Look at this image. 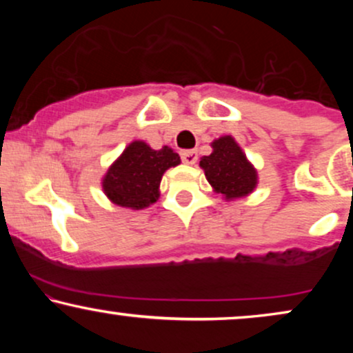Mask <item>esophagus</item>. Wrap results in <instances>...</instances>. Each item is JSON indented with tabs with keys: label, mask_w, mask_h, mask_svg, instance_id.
Returning <instances> with one entry per match:
<instances>
[{
	"label": "esophagus",
	"mask_w": 353,
	"mask_h": 353,
	"mask_svg": "<svg viewBox=\"0 0 353 353\" xmlns=\"http://www.w3.org/2000/svg\"><path fill=\"white\" fill-rule=\"evenodd\" d=\"M181 159L184 164H196L197 154H196V151H182Z\"/></svg>",
	"instance_id": "34e87169"
}]
</instances>
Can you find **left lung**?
<instances>
[{"instance_id":"8db88e82","label":"left lung","mask_w":353,"mask_h":353,"mask_svg":"<svg viewBox=\"0 0 353 353\" xmlns=\"http://www.w3.org/2000/svg\"><path fill=\"white\" fill-rule=\"evenodd\" d=\"M212 154L201 159L205 177L225 199H236L252 192L257 184V172L230 136L212 143Z\"/></svg>"}]
</instances>
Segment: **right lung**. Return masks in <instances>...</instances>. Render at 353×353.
<instances>
[{"label":"right lung","instance_id":"add662e5","mask_svg":"<svg viewBox=\"0 0 353 353\" xmlns=\"http://www.w3.org/2000/svg\"><path fill=\"white\" fill-rule=\"evenodd\" d=\"M179 163V154L172 149L154 151L143 141H134L109 168L103 179V189L117 205L144 209L159 197L157 189L163 174Z\"/></svg>","mask_w":353,"mask_h":353}]
</instances>
